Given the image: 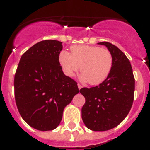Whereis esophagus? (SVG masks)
I'll list each match as a JSON object with an SVG mask.
<instances>
[{
    "label": "esophagus",
    "instance_id": "obj_1",
    "mask_svg": "<svg viewBox=\"0 0 150 150\" xmlns=\"http://www.w3.org/2000/svg\"><path fill=\"white\" fill-rule=\"evenodd\" d=\"M78 88H79V89L80 90V89H81V88H82L83 87H82V85H81V84H78Z\"/></svg>",
    "mask_w": 150,
    "mask_h": 150
}]
</instances>
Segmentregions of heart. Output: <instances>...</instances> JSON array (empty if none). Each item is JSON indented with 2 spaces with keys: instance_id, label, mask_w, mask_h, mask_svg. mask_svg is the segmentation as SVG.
Returning <instances> with one entry per match:
<instances>
[{
  "instance_id": "b5f03b06",
  "label": "heart",
  "mask_w": 150,
  "mask_h": 150,
  "mask_svg": "<svg viewBox=\"0 0 150 150\" xmlns=\"http://www.w3.org/2000/svg\"><path fill=\"white\" fill-rule=\"evenodd\" d=\"M59 61L67 76H74L81 69V80L93 85L106 80L113 66L112 54L108 49L90 45H74L71 53L62 50Z\"/></svg>"
}]
</instances>
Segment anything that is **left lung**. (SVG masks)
<instances>
[{
    "mask_svg": "<svg viewBox=\"0 0 150 150\" xmlns=\"http://www.w3.org/2000/svg\"><path fill=\"white\" fill-rule=\"evenodd\" d=\"M105 45L113 57L112 71L106 80L93 88H83L80 93L85 98L81 118L88 128L105 131L118 126L132 106L135 80L131 62L125 54L109 42Z\"/></svg>",
    "mask_w": 150,
    "mask_h": 150,
    "instance_id": "1",
    "label": "left lung"
}]
</instances>
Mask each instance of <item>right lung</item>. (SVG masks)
<instances>
[{"label":"right lung","mask_w":150,"mask_h":150,"mask_svg":"<svg viewBox=\"0 0 150 150\" xmlns=\"http://www.w3.org/2000/svg\"><path fill=\"white\" fill-rule=\"evenodd\" d=\"M62 42L40 41L21 57L14 78L16 103L22 118L38 131L58 127L65 107L79 90L59 61Z\"/></svg>","instance_id":"1"}]
</instances>
